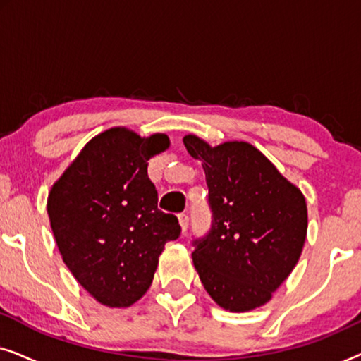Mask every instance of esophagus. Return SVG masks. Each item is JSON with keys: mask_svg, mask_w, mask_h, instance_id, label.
I'll return each instance as SVG.
<instances>
[{"mask_svg": "<svg viewBox=\"0 0 361 361\" xmlns=\"http://www.w3.org/2000/svg\"><path fill=\"white\" fill-rule=\"evenodd\" d=\"M177 219H179V225H180L182 231H185L187 226H189V215H187L185 212H182V214L177 215Z\"/></svg>", "mask_w": 361, "mask_h": 361, "instance_id": "obj_1", "label": "esophagus"}]
</instances>
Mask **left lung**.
Returning a JSON list of instances; mask_svg holds the SVG:
<instances>
[{"instance_id": "left-lung-1", "label": "left lung", "mask_w": 361, "mask_h": 361, "mask_svg": "<svg viewBox=\"0 0 361 361\" xmlns=\"http://www.w3.org/2000/svg\"><path fill=\"white\" fill-rule=\"evenodd\" d=\"M189 154L202 161L209 185L212 228L192 253L212 299L230 312L261 307L298 264L307 236V204L253 145L210 146L184 136Z\"/></svg>"}]
</instances>
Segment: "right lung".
Returning a JSON list of instances; mask_svg holds the SVG:
<instances>
[{"label":"right lung","instance_id":"right-lung-1","mask_svg":"<svg viewBox=\"0 0 361 361\" xmlns=\"http://www.w3.org/2000/svg\"><path fill=\"white\" fill-rule=\"evenodd\" d=\"M169 147L116 126L83 146L47 197L51 228L78 284L106 307H130L149 289L177 216L157 209L147 161Z\"/></svg>","mask_w":361,"mask_h":361}]
</instances>
